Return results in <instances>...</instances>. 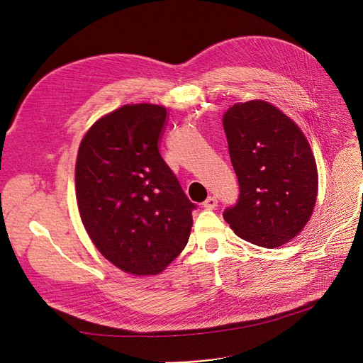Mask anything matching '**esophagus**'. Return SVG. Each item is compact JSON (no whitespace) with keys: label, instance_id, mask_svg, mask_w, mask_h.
Instances as JSON below:
<instances>
[{"label":"esophagus","instance_id":"esophagus-1","mask_svg":"<svg viewBox=\"0 0 363 363\" xmlns=\"http://www.w3.org/2000/svg\"><path fill=\"white\" fill-rule=\"evenodd\" d=\"M202 207L207 210H213L217 207V198L216 196H208L204 202H202Z\"/></svg>","mask_w":363,"mask_h":363}]
</instances>
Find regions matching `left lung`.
Wrapping results in <instances>:
<instances>
[{
    "instance_id": "8db88e82",
    "label": "left lung",
    "mask_w": 363,
    "mask_h": 363,
    "mask_svg": "<svg viewBox=\"0 0 363 363\" xmlns=\"http://www.w3.org/2000/svg\"><path fill=\"white\" fill-rule=\"evenodd\" d=\"M240 195L223 211L235 234L260 247H279L306 226L317 196V167L295 122L265 101L223 114Z\"/></svg>"
}]
</instances>
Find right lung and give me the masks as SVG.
I'll return each instance as SVG.
<instances>
[{"label": "right lung", "mask_w": 363, "mask_h": 363, "mask_svg": "<svg viewBox=\"0 0 363 363\" xmlns=\"http://www.w3.org/2000/svg\"><path fill=\"white\" fill-rule=\"evenodd\" d=\"M165 119L161 106H123L94 123L77 155L83 225L101 255L135 275L180 255L196 208L159 152Z\"/></svg>", "instance_id": "add662e5"}]
</instances>
